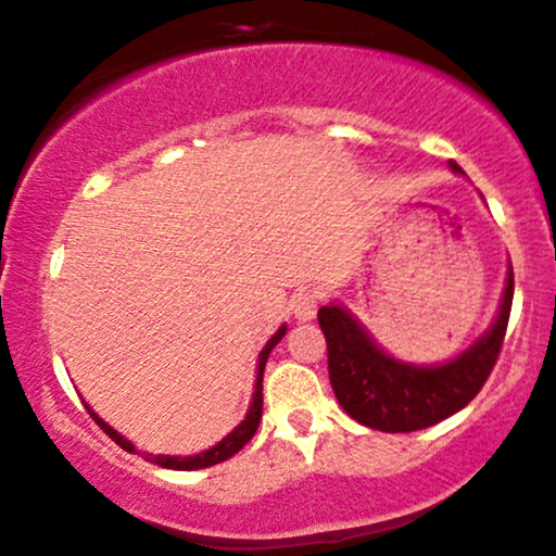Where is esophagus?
Returning a JSON list of instances; mask_svg holds the SVG:
<instances>
[{
	"label": "esophagus",
	"mask_w": 556,
	"mask_h": 556,
	"mask_svg": "<svg viewBox=\"0 0 556 556\" xmlns=\"http://www.w3.org/2000/svg\"><path fill=\"white\" fill-rule=\"evenodd\" d=\"M317 307H319V292H315V289H300V292L292 296V312L300 323H307V319L315 317Z\"/></svg>",
	"instance_id": "34e87169"
}]
</instances>
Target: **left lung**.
<instances>
[{
  "label": "left lung",
  "mask_w": 556,
  "mask_h": 556,
  "mask_svg": "<svg viewBox=\"0 0 556 556\" xmlns=\"http://www.w3.org/2000/svg\"><path fill=\"white\" fill-rule=\"evenodd\" d=\"M453 170H460L451 163ZM514 271L509 269L502 309L489 334L445 365L416 367L388 357L338 304L317 312L327 340L330 382L350 418L372 431L410 433L435 426L466 408L494 370L509 327Z\"/></svg>",
  "instance_id": "obj_1"
}]
</instances>
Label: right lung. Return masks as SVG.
Returning a JSON list of instances; mask_svg holds the SVG:
<instances>
[{
  "instance_id": "add662e5",
  "label": "right lung",
  "mask_w": 556,
  "mask_h": 556,
  "mask_svg": "<svg viewBox=\"0 0 556 556\" xmlns=\"http://www.w3.org/2000/svg\"><path fill=\"white\" fill-rule=\"evenodd\" d=\"M285 332H287V327H279V332L267 342V348L262 350V355H260V375H256L254 401H252V408H249V413H247V418L241 420V426L233 428V431H231L229 435H226L222 443H216L214 448H208V451H203V453H197V456H186V458H181V456H153V453H143V458L151 460V464H155V466L174 468V471H197V468H206V466L222 464V460L231 458L233 453H239L241 448H244V445H247L249 441H252V435L256 433V428H260V420H262V405H264V401H262V375H264V365H267V357H269V353H271V348H275L277 342H279L281 338H285ZM88 413H90V418L96 420V424H98L100 428H103V431H105L108 435H111V441L118 443L123 451H128V453L136 451V448H132V443L125 441V438H123L121 433H115L113 428L105 424V420H100L90 408H88Z\"/></svg>"
}]
</instances>
